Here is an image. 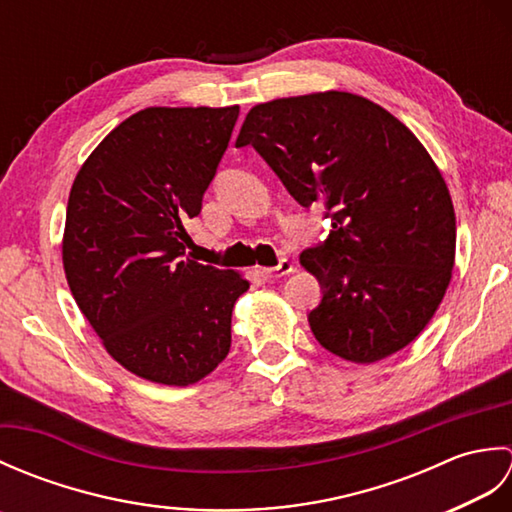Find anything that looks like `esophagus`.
Here are the masks:
<instances>
[{"label":"esophagus","mask_w":512,"mask_h":512,"mask_svg":"<svg viewBox=\"0 0 512 512\" xmlns=\"http://www.w3.org/2000/svg\"><path fill=\"white\" fill-rule=\"evenodd\" d=\"M292 270H295V266H292L290 259H286V257H284L277 266L262 268V275H264L266 279H279V277H286V275H290Z\"/></svg>","instance_id":"obj_1"}]
</instances>
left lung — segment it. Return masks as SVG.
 <instances>
[{"instance_id": "8db88e82", "label": "left lung", "mask_w": 512, "mask_h": 512, "mask_svg": "<svg viewBox=\"0 0 512 512\" xmlns=\"http://www.w3.org/2000/svg\"><path fill=\"white\" fill-rule=\"evenodd\" d=\"M235 145H253L292 198L332 220L299 257L323 290L308 321L325 350L369 365L416 339L449 288L455 211L411 129L365 96L330 90L255 105Z\"/></svg>"}]
</instances>
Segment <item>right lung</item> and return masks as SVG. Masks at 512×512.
<instances>
[{
    "instance_id": "add662e5",
    "label": "right lung",
    "mask_w": 512,
    "mask_h": 512,
    "mask_svg": "<svg viewBox=\"0 0 512 512\" xmlns=\"http://www.w3.org/2000/svg\"><path fill=\"white\" fill-rule=\"evenodd\" d=\"M239 105L145 107L107 134L70 189L63 270L76 306L116 363L187 387L231 350L248 281L184 259V222L202 209Z\"/></svg>"
}]
</instances>
